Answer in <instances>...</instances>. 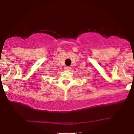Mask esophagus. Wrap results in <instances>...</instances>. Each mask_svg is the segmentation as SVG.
I'll return each mask as SVG.
<instances>
[{
    "mask_svg": "<svg viewBox=\"0 0 134 134\" xmlns=\"http://www.w3.org/2000/svg\"><path fill=\"white\" fill-rule=\"evenodd\" d=\"M65 69L66 70H71V67H70V66H66V67H65Z\"/></svg>",
    "mask_w": 134,
    "mask_h": 134,
    "instance_id": "34e87169",
    "label": "esophagus"
}]
</instances>
